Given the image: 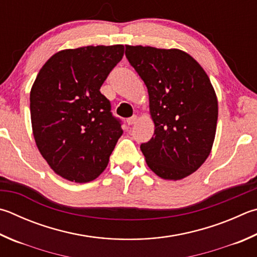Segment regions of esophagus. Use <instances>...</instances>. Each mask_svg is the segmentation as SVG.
<instances>
[{"instance_id":"esophagus-1","label":"esophagus","mask_w":257,"mask_h":257,"mask_svg":"<svg viewBox=\"0 0 257 257\" xmlns=\"http://www.w3.org/2000/svg\"><path fill=\"white\" fill-rule=\"evenodd\" d=\"M137 120H138V118H137V115H133V116H130V118H128L127 119V123L128 124H135L137 122Z\"/></svg>"}]
</instances>
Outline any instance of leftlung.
<instances>
[{
    "instance_id": "left-lung-1",
    "label": "left lung",
    "mask_w": 257,
    "mask_h": 257,
    "mask_svg": "<svg viewBox=\"0 0 257 257\" xmlns=\"http://www.w3.org/2000/svg\"><path fill=\"white\" fill-rule=\"evenodd\" d=\"M125 57L146 85L155 123L141 145L146 163L165 180L192 174L207 160L214 141L218 101L208 75L179 49L125 46Z\"/></svg>"
}]
</instances>
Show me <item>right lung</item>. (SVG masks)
<instances>
[{"label":"right lung","instance_id":"obj_1","mask_svg":"<svg viewBox=\"0 0 257 257\" xmlns=\"http://www.w3.org/2000/svg\"><path fill=\"white\" fill-rule=\"evenodd\" d=\"M123 49L114 45L62 50L47 60L32 85L37 147L55 173L68 181L96 179L122 135V122L100 87L122 59Z\"/></svg>","mask_w":257,"mask_h":257}]
</instances>
